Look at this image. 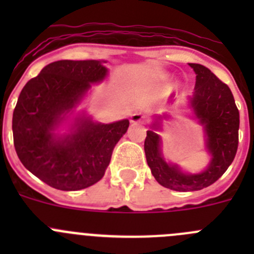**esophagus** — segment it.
<instances>
[{
    "instance_id": "obj_1",
    "label": "esophagus",
    "mask_w": 254,
    "mask_h": 254,
    "mask_svg": "<svg viewBox=\"0 0 254 254\" xmlns=\"http://www.w3.org/2000/svg\"><path fill=\"white\" fill-rule=\"evenodd\" d=\"M129 121H131V123H141L143 121V116L141 113H138V112H136V113L131 114Z\"/></svg>"
}]
</instances>
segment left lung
I'll return each mask as SVG.
<instances>
[{"label": "left lung", "mask_w": 254, "mask_h": 254, "mask_svg": "<svg viewBox=\"0 0 254 254\" xmlns=\"http://www.w3.org/2000/svg\"><path fill=\"white\" fill-rule=\"evenodd\" d=\"M190 66L196 73V86L188 98V107L203 127L205 147L211 158L207 167L199 173H188L178 164L165 160L158 131H161L163 120L170 118L167 113L154 117L143 145L147 165L159 185L179 192L199 190L215 183L233 163L238 150L239 111L232 91L207 67Z\"/></svg>", "instance_id": "1"}]
</instances>
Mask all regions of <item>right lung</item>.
Wrapping results in <instances>:
<instances>
[{
    "instance_id": "1",
    "label": "right lung",
    "mask_w": 254,
    "mask_h": 254,
    "mask_svg": "<svg viewBox=\"0 0 254 254\" xmlns=\"http://www.w3.org/2000/svg\"><path fill=\"white\" fill-rule=\"evenodd\" d=\"M107 61L64 60L26 82L12 116L13 145L22 165L51 187L78 190L104 176L128 120L95 122L76 112L91 85L107 78ZM64 125L66 132H60Z\"/></svg>"
}]
</instances>
